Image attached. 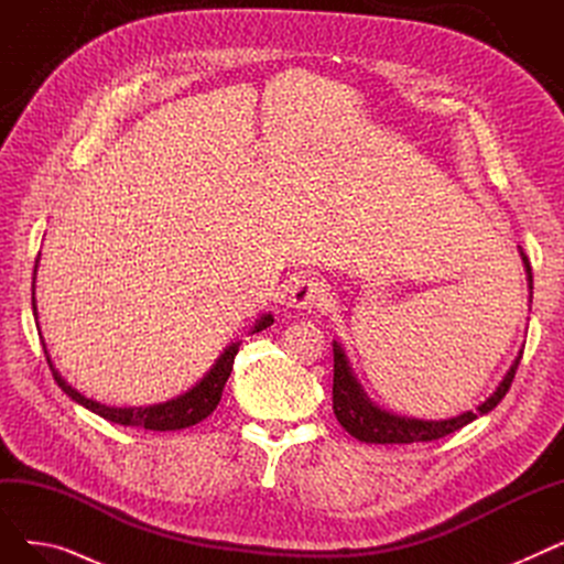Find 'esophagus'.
<instances>
[{
  "mask_svg": "<svg viewBox=\"0 0 564 564\" xmlns=\"http://www.w3.org/2000/svg\"><path fill=\"white\" fill-rule=\"evenodd\" d=\"M327 300H329V288L317 279H306V276L294 281L288 297L290 306L297 311H311L315 306H322Z\"/></svg>",
  "mask_w": 564,
  "mask_h": 564,
  "instance_id": "esophagus-1",
  "label": "esophagus"
}]
</instances>
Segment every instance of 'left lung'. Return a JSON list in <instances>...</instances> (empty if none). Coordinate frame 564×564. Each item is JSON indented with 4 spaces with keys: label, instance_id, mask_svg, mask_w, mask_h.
Segmentation results:
<instances>
[{
    "label": "left lung",
    "instance_id": "1",
    "mask_svg": "<svg viewBox=\"0 0 564 564\" xmlns=\"http://www.w3.org/2000/svg\"><path fill=\"white\" fill-rule=\"evenodd\" d=\"M519 256L525 267V281L530 290V304H532V270L530 260L519 247ZM523 349L514 357L510 370L498 381L496 391L476 409L464 411L453 419L441 421H425V419H409L398 416L393 411L381 409L377 402L370 400V395L364 391L359 377L354 375V368L347 359L345 347L334 340V413L338 423L354 436L364 443H419V441H434L441 436H448L464 425L473 423L478 416L489 413L502 398H506L510 383L514 379V372L519 368Z\"/></svg>",
    "mask_w": 564,
    "mask_h": 564
}]
</instances>
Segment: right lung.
I'll use <instances>...</instances> for the list:
<instances>
[{
  "label": "right lung",
  "instance_id": "obj_1",
  "mask_svg": "<svg viewBox=\"0 0 564 564\" xmlns=\"http://www.w3.org/2000/svg\"><path fill=\"white\" fill-rule=\"evenodd\" d=\"M39 262H41V253H39L36 264H34V283H32V308H34V315H36V327H39V308H36V272H39ZM270 324H274L272 313L260 315L256 319L253 327H251V334H258V332L267 329V327H270ZM43 347H45V357H47V364H50L54 381L58 383V389H62L73 402L82 404L88 411L98 413L100 419H105L109 423H118V425H126V427H143V430H153V432H169V430L192 427V425L205 421L217 409V404L221 400V391H224L226 381H228V377L232 372V361H235L237 349H240V340L226 345V349L219 354V359L213 364V368L207 370L194 383L192 389H187L185 393L175 395V398H171L166 402L148 404V406H107V404H100V402H96L91 398L82 395L52 366V359H50V351H47L45 340H43Z\"/></svg>",
  "mask_w": 564,
  "mask_h": 564
}]
</instances>
